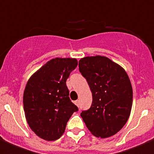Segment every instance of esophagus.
<instances>
[{"label":"esophagus","instance_id":"1","mask_svg":"<svg viewBox=\"0 0 154 154\" xmlns=\"http://www.w3.org/2000/svg\"><path fill=\"white\" fill-rule=\"evenodd\" d=\"M79 100H76V101L75 102V104L76 106H79Z\"/></svg>","mask_w":154,"mask_h":154}]
</instances>
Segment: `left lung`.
<instances>
[{
	"label": "left lung",
	"mask_w": 154,
	"mask_h": 154,
	"mask_svg": "<svg viewBox=\"0 0 154 154\" xmlns=\"http://www.w3.org/2000/svg\"><path fill=\"white\" fill-rule=\"evenodd\" d=\"M79 72L89 84L92 106L81 116L95 137L107 138L118 133L130 117L133 89L127 73L105 56H88L79 62Z\"/></svg>",
	"instance_id": "left-lung-1"
}]
</instances>
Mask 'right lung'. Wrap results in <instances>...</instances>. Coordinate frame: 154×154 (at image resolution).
<instances>
[{
	"label": "right lung",
	"instance_id": "right-lung-1",
	"mask_svg": "<svg viewBox=\"0 0 154 154\" xmlns=\"http://www.w3.org/2000/svg\"><path fill=\"white\" fill-rule=\"evenodd\" d=\"M78 65L75 58L48 61L28 79L23 96L25 117L31 130L45 140L60 138L78 107L69 99L66 80Z\"/></svg>",
	"mask_w": 154,
	"mask_h": 154
}]
</instances>
